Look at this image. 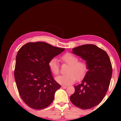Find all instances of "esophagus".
Returning a JSON list of instances; mask_svg holds the SVG:
<instances>
[{"instance_id":"34e87169","label":"esophagus","mask_w":121,"mask_h":121,"mask_svg":"<svg viewBox=\"0 0 121 121\" xmlns=\"http://www.w3.org/2000/svg\"><path fill=\"white\" fill-rule=\"evenodd\" d=\"M61 87L63 89H66V87H67V86H65V85H62Z\"/></svg>"}]
</instances>
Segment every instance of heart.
Instances as JSON below:
<instances>
[{
  "instance_id": "obj_1",
  "label": "heart",
  "mask_w": 121,
  "mask_h": 121,
  "mask_svg": "<svg viewBox=\"0 0 121 121\" xmlns=\"http://www.w3.org/2000/svg\"><path fill=\"white\" fill-rule=\"evenodd\" d=\"M61 60L64 63L69 65L66 71L67 74L61 75L56 77V82L61 85L72 84L76 79L81 80L84 77L87 70V64L84 61H78L77 56L70 52L64 54L61 57ZM48 67L52 74L57 75L60 72V66L56 59H51L48 62Z\"/></svg>"
}]
</instances>
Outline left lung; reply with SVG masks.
Returning <instances> with one entry per match:
<instances>
[{
    "instance_id": "1",
    "label": "left lung",
    "mask_w": 121,
    "mask_h": 121,
    "mask_svg": "<svg viewBox=\"0 0 121 121\" xmlns=\"http://www.w3.org/2000/svg\"><path fill=\"white\" fill-rule=\"evenodd\" d=\"M72 52L86 61L88 71L81 84L75 86L72 103L82 109L98 105L106 95L112 75V65L107 53L93 44L73 48Z\"/></svg>"
}]
</instances>
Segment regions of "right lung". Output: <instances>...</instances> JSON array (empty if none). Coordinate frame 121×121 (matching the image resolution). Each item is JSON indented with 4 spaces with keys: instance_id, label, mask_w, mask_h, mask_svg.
I'll return each instance as SVG.
<instances>
[{
    "instance_id": "1",
    "label": "right lung",
    "mask_w": 121,
    "mask_h": 121,
    "mask_svg": "<svg viewBox=\"0 0 121 121\" xmlns=\"http://www.w3.org/2000/svg\"><path fill=\"white\" fill-rule=\"evenodd\" d=\"M64 49L47 43L30 42L18 51L15 80L20 97L30 108L43 109L53 101L60 85L53 78L48 62Z\"/></svg>"
}]
</instances>
